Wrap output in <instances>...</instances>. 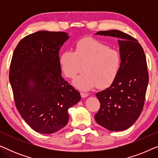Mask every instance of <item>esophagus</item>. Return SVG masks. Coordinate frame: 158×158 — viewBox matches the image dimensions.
I'll return each instance as SVG.
<instances>
[{
    "instance_id": "esophagus-1",
    "label": "esophagus",
    "mask_w": 158,
    "mask_h": 158,
    "mask_svg": "<svg viewBox=\"0 0 158 158\" xmlns=\"http://www.w3.org/2000/svg\"><path fill=\"white\" fill-rule=\"evenodd\" d=\"M82 98H86V97L88 96V93H85V92H81V93Z\"/></svg>"
}]
</instances>
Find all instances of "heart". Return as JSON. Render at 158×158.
<instances>
[{
	"mask_svg": "<svg viewBox=\"0 0 158 158\" xmlns=\"http://www.w3.org/2000/svg\"><path fill=\"white\" fill-rule=\"evenodd\" d=\"M62 72L74 79L83 70L85 73L74 81L75 86L88 90L98 86L109 87L115 81L121 65L118 51L91 38L81 39L75 43L74 52L67 50L60 57Z\"/></svg>",
	"mask_w": 158,
	"mask_h": 158,
	"instance_id": "b5f03b06",
	"label": "heart"
}]
</instances>
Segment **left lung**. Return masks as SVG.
Returning a JSON list of instances; mask_svg holds the SVG:
<instances>
[{"mask_svg": "<svg viewBox=\"0 0 158 158\" xmlns=\"http://www.w3.org/2000/svg\"><path fill=\"white\" fill-rule=\"evenodd\" d=\"M96 34L118 38L121 65L111 86L96 94L101 106L95 120L108 130H125L137 121L144 106L149 81L145 55L136 39L118 30Z\"/></svg>", "mask_w": 158, "mask_h": 158, "instance_id": "1", "label": "left lung"}]
</instances>
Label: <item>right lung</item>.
<instances>
[{
  "label": "right lung",
  "mask_w": 158,
  "mask_h": 158,
  "mask_svg": "<svg viewBox=\"0 0 158 158\" xmlns=\"http://www.w3.org/2000/svg\"><path fill=\"white\" fill-rule=\"evenodd\" d=\"M69 36L40 31L19 42L10 65L9 81L21 117L34 131L52 134L66 126L68 109L81 96L61 75L59 52Z\"/></svg>",
  "instance_id": "1"
}]
</instances>
